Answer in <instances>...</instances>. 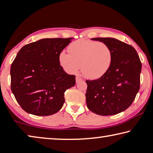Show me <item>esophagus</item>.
<instances>
[{"mask_svg": "<svg viewBox=\"0 0 153 153\" xmlns=\"http://www.w3.org/2000/svg\"><path fill=\"white\" fill-rule=\"evenodd\" d=\"M82 81L81 78H80V77H79V76L76 77V83H78V82H79L80 81Z\"/></svg>", "mask_w": 153, "mask_h": 153, "instance_id": "esophagus-1", "label": "esophagus"}]
</instances>
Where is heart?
<instances>
[{
  "label": "heart",
  "instance_id": "obj_1",
  "mask_svg": "<svg viewBox=\"0 0 153 153\" xmlns=\"http://www.w3.org/2000/svg\"><path fill=\"white\" fill-rule=\"evenodd\" d=\"M70 53L62 51L59 62L68 74H75L80 68L83 76L98 79L109 71L113 61L112 51L103 42L80 39L69 45Z\"/></svg>",
  "mask_w": 153,
  "mask_h": 153
}]
</instances>
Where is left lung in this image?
I'll list each match as a JSON object with an SVG mask.
<instances>
[{
	"instance_id": "1",
	"label": "left lung",
	"mask_w": 153,
	"mask_h": 153,
	"mask_svg": "<svg viewBox=\"0 0 153 153\" xmlns=\"http://www.w3.org/2000/svg\"><path fill=\"white\" fill-rule=\"evenodd\" d=\"M91 40L108 45L113 61L103 76L86 81L87 108L100 116L117 114L129 108L140 89L141 62L132 45L116 38L95 37Z\"/></svg>"
}]
</instances>
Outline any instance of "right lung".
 I'll list each match as a JSON object with an SVG mask.
<instances>
[{
    "instance_id": "right-lung-1",
    "label": "right lung",
    "mask_w": 153,
    "mask_h": 153,
    "mask_svg": "<svg viewBox=\"0 0 153 153\" xmlns=\"http://www.w3.org/2000/svg\"><path fill=\"white\" fill-rule=\"evenodd\" d=\"M72 39L44 38L19 51L10 67V89L27 113L50 116L62 108L64 92L76 81L74 75L64 71L58 57Z\"/></svg>"
}]
</instances>
